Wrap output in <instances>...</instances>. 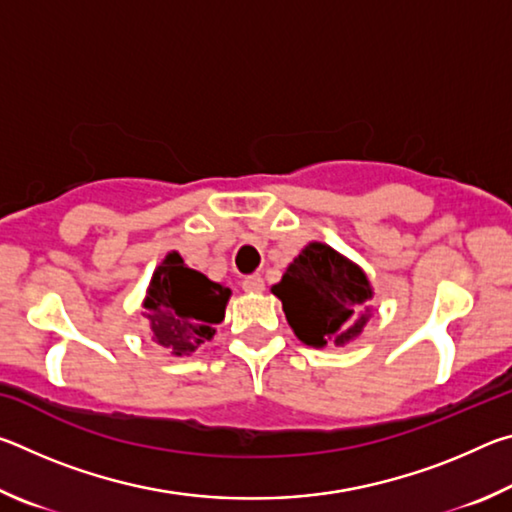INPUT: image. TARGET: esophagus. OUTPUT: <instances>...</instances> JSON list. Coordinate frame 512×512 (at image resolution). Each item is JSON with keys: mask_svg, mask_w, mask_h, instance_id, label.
Listing matches in <instances>:
<instances>
[{"mask_svg": "<svg viewBox=\"0 0 512 512\" xmlns=\"http://www.w3.org/2000/svg\"><path fill=\"white\" fill-rule=\"evenodd\" d=\"M241 289L246 293H262L264 291V280L262 275H248L241 280Z\"/></svg>", "mask_w": 512, "mask_h": 512, "instance_id": "esophagus-1", "label": "esophagus"}]
</instances>
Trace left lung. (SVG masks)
Masks as SVG:
<instances>
[{
  "label": "left lung",
  "instance_id": "1",
  "mask_svg": "<svg viewBox=\"0 0 512 512\" xmlns=\"http://www.w3.org/2000/svg\"><path fill=\"white\" fill-rule=\"evenodd\" d=\"M271 291L282 300L293 334L311 348H341L357 339L370 318L366 273L320 241L302 248Z\"/></svg>",
  "mask_w": 512,
  "mask_h": 512
}]
</instances>
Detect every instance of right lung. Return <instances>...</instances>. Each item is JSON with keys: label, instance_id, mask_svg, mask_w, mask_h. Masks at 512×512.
<instances>
[{"label": "right lung", "instance_id": "add662e5", "mask_svg": "<svg viewBox=\"0 0 512 512\" xmlns=\"http://www.w3.org/2000/svg\"><path fill=\"white\" fill-rule=\"evenodd\" d=\"M228 300V287L207 280L171 250L153 271L144 298V316L155 343L173 357H187L212 341L216 325L225 318Z\"/></svg>", "mask_w": 512, "mask_h": 512}]
</instances>
